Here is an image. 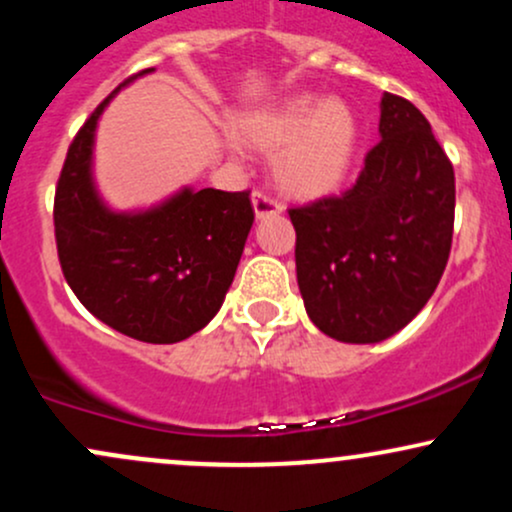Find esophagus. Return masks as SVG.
Segmentation results:
<instances>
[{
  "instance_id": "34e87169",
  "label": "esophagus",
  "mask_w": 512,
  "mask_h": 512,
  "mask_svg": "<svg viewBox=\"0 0 512 512\" xmlns=\"http://www.w3.org/2000/svg\"><path fill=\"white\" fill-rule=\"evenodd\" d=\"M252 209H255L257 219H267V216H276L284 211V207L276 199L267 197L264 192H252Z\"/></svg>"
}]
</instances>
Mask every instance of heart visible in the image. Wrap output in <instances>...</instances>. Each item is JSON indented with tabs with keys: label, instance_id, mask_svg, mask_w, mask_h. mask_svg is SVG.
Listing matches in <instances>:
<instances>
[{
	"label": "heart",
	"instance_id": "1",
	"mask_svg": "<svg viewBox=\"0 0 512 512\" xmlns=\"http://www.w3.org/2000/svg\"><path fill=\"white\" fill-rule=\"evenodd\" d=\"M238 144L274 156V180L284 195L315 202L349 178L358 149V120L349 103L298 93L240 115Z\"/></svg>",
	"mask_w": 512,
	"mask_h": 512
}]
</instances>
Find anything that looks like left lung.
<instances>
[{"mask_svg":"<svg viewBox=\"0 0 512 512\" xmlns=\"http://www.w3.org/2000/svg\"><path fill=\"white\" fill-rule=\"evenodd\" d=\"M378 132L349 192L289 209L305 313L346 344H378L407 327L452 245L455 173L428 120L383 93Z\"/></svg>","mask_w":512,"mask_h":512,"instance_id":"obj_1","label":"left lung"}]
</instances>
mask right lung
<instances>
[{
  "mask_svg": "<svg viewBox=\"0 0 512 512\" xmlns=\"http://www.w3.org/2000/svg\"><path fill=\"white\" fill-rule=\"evenodd\" d=\"M122 86L93 110L67 151L55 192L57 255L88 313L139 342L175 344L219 313L255 211L250 192L214 187H182L149 209H110L93 180V144Z\"/></svg>",
  "mask_w": 512,
  "mask_h": 512,
  "instance_id": "right-lung-1",
  "label": "right lung"
}]
</instances>
